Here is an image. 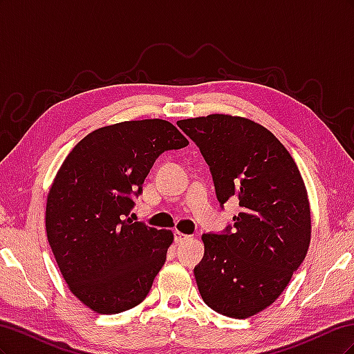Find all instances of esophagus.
<instances>
[{"label": "esophagus", "mask_w": 354, "mask_h": 354, "mask_svg": "<svg viewBox=\"0 0 354 354\" xmlns=\"http://www.w3.org/2000/svg\"><path fill=\"white\" fill-rule=\"evenodd\" d=\"M190 236H187V234H185V233H181V232H178V230H176L174 232V241L177 242V243H180V242H185V241H187Z\"/></svg>", "instance_id": "obj_1"}]
</instances>
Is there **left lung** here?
<instances>
[{"label":"left lung","instance_id":"left-lung-1","mask_svg":"<svg viewBox=\"0 0 354 354\" xmlns=\"http://www.w3.org/2000/svg\"><path fill=\"white\" fill-rule=\"evenodd\" d=\"M209 165L223 205L239 199L233 233H203L195 267L208 307L246 319L273 304L306 259L312 214L301 173L273 133L243 116L212 113L177 121Z\"/></svg>","mask_w":354,"mask_h":354}]
</instances>
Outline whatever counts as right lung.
Here are the masks:
<instances>
[{
	"label": "right lung",
	"mask_w": 354,
	"mask_h": 354,
	"mask_svg": "<svg viewBox=\"0 0 354 354\" xmlns=\"http://www.w3.org/2000/svg\"><path fill=\"white\" fill-rule=\"evenodd\" d=\"M189 145L165 120L124 121L85 136L63 160L47 195L46 230L69 291L100 315L140 304L174 241L133 221L156 158Z\"/></svg>",
	"instance_id": "right-lung-1"
}]
</instances>
